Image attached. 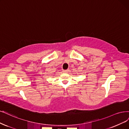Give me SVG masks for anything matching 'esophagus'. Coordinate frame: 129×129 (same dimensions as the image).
<instances>
[{
	"instance_id": "34e87169",
	"label": "esophagus",
	"mask_w": 129,
	"mask_h": 129,
	"mask_svg": "<svg viewBox=\"0 0 129 129\" xmlns=\"http://www.w3.org/2000/svg\"><path fill=\"white\" fill-rule=\"evenodd\" d=\"M68 70L67 69V70H63V73H67L68 72Z\"/></svg>"
}]
</instances>
